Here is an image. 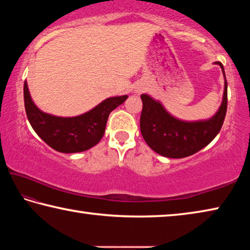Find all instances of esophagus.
I'll return each instance as SVG.
<instances>
[{"instance_id": "esophagus-1", "label": "esophagus", "mask_w": 250, "mask_h": 250, "mask_svg": "<svg viewBox=\"0 0 250 250\" xmlns=\"http://www.w3.org/2000/svg\"><path fill=\"white\" fill-rule=\"evenodd\" d=\"M143 90H145V87H139L138 89L135 90V92H138V94H140V92H141V91H143Z\"/></svg>"}]
</instances>
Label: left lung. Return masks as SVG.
<instances>
[{"label":"left lung","instance_id":"left-lung-1","mask_svg":"<svg viewBox=\"0 0 250 250\" xmlns=\"http://www.w3.org/2000/svg\"><path fill=\"white\" fill-rule=\"evenodd\" d=\"M215 64L223 71L224 94L216 113L208 119H179L171 115L160 100L150 95H141V133L146 145L158 154L171 159L186 158L209 145L221 131L227 110V80L222 62H216Z\"/></svg>","mask_w":250,"mask_h":250}]
</instances>
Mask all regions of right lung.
<instances>
[{"mask_svg": "<svg viewBox=\"0 0 250 250\" xmlns=\"http://www.w3.org/2000/svg\"><path fill=\"white\" fill-rule=\"evenodd\" d=\"M126 98V95L110 97L82 115L58 117L42 111L34 104L27 83H24V103L29 124L42 140L62 153H77L96 146L104 137L110 112Z\"/></svg>", "mask_w": 250, "mask_h": 250, "instance_id": "right-lung-1", "label": "right lung"}]
</instances>
